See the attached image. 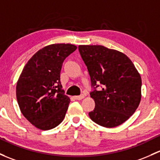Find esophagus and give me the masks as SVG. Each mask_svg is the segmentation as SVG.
I'll list each match as a JSON object with an SVG mask.
<instances>
[{
    "label": "esophagus",
    "mask_w": 160,
    "mask_h": 160,
    "mask_svg": "<svg viewBox=\"0 0 160 160\" xmlns=\"http://www.w3.org/2000/svg\"><path fill=\"white\" fill-rule=\"evenodd\" d=\"M73 98H74L75 100H82V99L84 98V96H83V95L75 96V97H73Z\"/></svg>",
    "instance_id": "1"
}]
</instances>
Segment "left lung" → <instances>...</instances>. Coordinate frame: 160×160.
Wrapping results in <instances>:
<instances>
[{"instance_id":"8db88e82","label":"left lung","mask_w":160,"mask_h":160,"mask_svg":"<svg viewBox=\"0 0 160 160\" xmlns=\"http://www.w3.org/2000/svg\"><path fill=\"white\" fill-rule=\"evenodd\" d=\"M79 52L88 70L95 108L90 119L102 127L120 126L135 112L141 100L142 80L127 55L101 45H80ZM101 84V89L96 90Z\"/></svg>"}]
</instances>
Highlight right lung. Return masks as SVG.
Here are the masks:
<instances>
[{
    "label": "right lung",
    "mask_w": 160,
    "mask_h": 160,
    "mask_svg": "<svg viewBox=\"0 0 160 160\" xmlns=\"http://www.w3.org/2000/svg\"><path fill=\"white\" fill-rule=\"evenodd\" d=\"M77 48L70 43L48 45L23 67L17 83V100L23 117L37 128L51 129L64 119L70 100L62 90L60 70Z\"/></svg>",
    "instance_id": "right-lung-1"
}]
</instances>
